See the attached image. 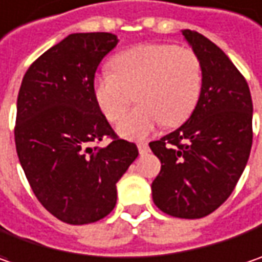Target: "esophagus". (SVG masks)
Wrapping results in <instances>:
<instances>
[{
  "label": "esophagus",
  "instance_id": "1",
  "mask_svg": "<svg viewBox=\"0 0 262 262\" xmlns=\"http://www.w3.org/2000/svg\"><path fill=\"white\" fill-rule=\"evenodd\" d=\"M138 149H139L141 154H146V152L149 151V146H148L146 142H139V144H138Z\"/></svg>",
  "mask_w": 262,
  "mask_h": 262
}]
</instances>
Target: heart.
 Segmentation results:
<instances>
[{
	"label": "heart",
	"instance_id": "obj_1",
	"mask_svg": "<svg viewBox=\"0 0 262 262\" xmlns=\"http://www.w3.org/2000/svg\"><path fill=\"white\" fill-rule=\"evenodd\" d=\"M110 68L113 74L95 78L93 96L105 117L117 121L135 95L140 105L117 126L129 139L146 138L162 123L166 127L181 126L202 93V62L187 47L167 42L133 46L117 53Z\"/></svg>",
	"mask_w": 262,
	"mask_h": 262
}]
</instances>
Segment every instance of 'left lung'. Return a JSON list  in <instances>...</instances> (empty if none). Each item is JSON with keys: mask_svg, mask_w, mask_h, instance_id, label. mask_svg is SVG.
<instances>
[{"mask_svg": "<svg viewBox=\"0 0 262 262\" xmlns=\"http://www.w3.org/2000/svg\"><path fill=\"white\" fill-rule=\"evenodd\" d=\"M203 68L199 102L175 132L149 142L162 162L151 184L156 206L195 220L218 209L233 192L252 146V98L246 80L223 50L202 34L182 29Z\"/></svg>", "mask_w": 262, "mask_h": 262, "instance_id": "8db88e82", "label": "left lung"}]
</instances>
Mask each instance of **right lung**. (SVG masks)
Returning a JSON list of instances; mask_svg holds the SVG:
<instances>
[{"mask_svg": "<svg viewBox=\"0 0 262 262\" xmlns=\"http://www.w3.org/2000/svg\"><path fill=\"white\" fill-rule=\"evenodd\" d=\"M117 42L110 32L71 34L29 67L17 96L14 141L26 179L39 203L72 225L114 209L116 184L139 154L93 96L95 72ZM105 136L113 142L96 146Z\"/></svg>", "mask_w": 262, "mask_h": 262, "instance_id": "right-lung-1", "label": "right lung"}]
</instances>
